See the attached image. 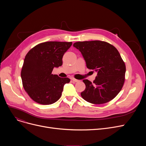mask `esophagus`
<instances>
[{
    "instance_id": "1",
    "label": "esophagus",
    "mask_w": 146,
    "mask_h": 146,
    "mask_svg": "<svg viewBox=\"0 0 146 146\" xmlns=\"http://www.w3.org/2000/svg\"><path fill=\"white\" fill-rule=\"evenodd\" d=\"M71 79L73 81V82H79L80 80H77V79H74V78H71Z\"/></svg>"
}]
</instances>
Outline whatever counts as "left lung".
<instances>
[{
    "mask_svg": "<svg viewBox=\"0 0 146 146\" xmlns=\"http://www.w3.org/2000/svg\"><path fill=\"white\" fill-rule=\"evenodd\" d=\"M73 47L81 52L87 68L97 72L93 83L83 80L86 89L81 93L82 97L94 104L111 101L119 94L125 81V65L117 49L108 42L97 40L76 42Z\"/></svg>",
    "mask_w": 146,
    "mask_h": 146,
    "instance_id": "left-lung-1",
    "label": "left lung"
}]
</instances>
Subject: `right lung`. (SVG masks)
I'll return each mask as SVG.
<instances>
[{"label":"right lung","instance_id":"right-lung-1","mask_svg":"<svg viewBox=\"0 0 146 146\" xmlns=\"http://www.w3.org/2000/svg\"><path fill=\"white\" fill-rule=\"evenodd\" d=\"M72 42L48 41L36 45L27 54L21 70L25 90L33 101L42 105L57 102L61 96L68 78L52 74L54 67L63 64L64 53Z\"/></svg>","mask_w":146,"mask_h":146}]
</instances>
